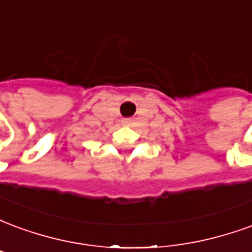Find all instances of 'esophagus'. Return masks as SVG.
Here are the masks:
<instances>
[{"label": "esophagus", "mask_w": 252, "mask_h": 252, "mask_svg": "<svg viewBox=\"0 0 252 252\" xmlns=\"http://www.w3.org/2000/svg\"><path fill=\"white\" fill-rule=\"evenodd\" d=\"M126 124H128V121H126Z\"/></svg>", "instance_id": "1"}]
</instances>
